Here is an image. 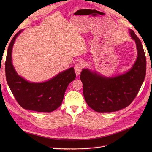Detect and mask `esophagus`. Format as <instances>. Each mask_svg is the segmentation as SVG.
I'll list each match as a JSON object with an SVG mask.
<instances>
[{
  "instance_id": "esophagus-1",
  "label": "esophagus",
  "mask_w": 152,
  "mask_h": 152,
  "mask_svg": "<svg viewBox=\"0 0 152 152\" xmlns=\"http://www.w3.org/2000/svg\"><path fill=\"white\" fill-rule=\"evenodd\" d=\"M84 68V63L83 61H79L76 63L75 65V71L77 75H79L81 73L82 69Z\"/></svg>"
}]
</instances>
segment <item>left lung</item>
<instances>
[{
	"mask_svg": "<svg viewBox=\"0 0 152 152\" xmlns=\"http://www.w3.org/2000/svg\"><path fill=\"white\" fill-rule=\"evenodd\" d=\"M136 43L137 58L126 73L114 77H104L89 69L82 70L80 79L83 95L92 109L100 113L116 111L129 106L137 95L146 75V57L140 40L130 29Z\"/></svg>",
	"mask_w": 152,
	"mask_h": 152,
	"instance_id": "8db88e82",
	"label": "left lung"
}]
</instances>
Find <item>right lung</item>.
Masks as SVG:
<instances>
[{
  "label": "right lung",
  "instance_id": "1",
  "mask_svg": "<svg viewBox=\"0 0 152 152\" xmlns=\"http://www.w3.org/2000/svg\"><path fill=\"white\" fill-rule=\"evenodd\" d=\"M21 31L13 36L8 48L5 63L7 83L22 108L38 112H52L61 105L68 86L76 78L74 68L64 71L44 83H33L25 80L18 75L12 63L13 44Z\"/></svg>",
  "mask_w": 152,
  "mask_h": 152
}]
</instances>
